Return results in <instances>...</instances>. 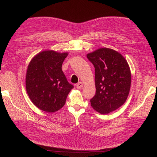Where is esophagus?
Instances as JSON below:
<instances>
[{
	"mask_svg": "<svg viewBox=\"0 0 157 157\" xmlns=\"http://www.w3.org/2000/svg\"><path fill=\"white\" fill-rule=\"evenodd\" d=\"M83 86V83L82 82H80L78 83L77 84V85H76V87H77L78 89H80V88H82Z\"/></svg>",
	"mask_w": 157,
	"mask_h": 157,
	"instance_id": "34e87169",
	"label": "esophagus"
}]
</instances>
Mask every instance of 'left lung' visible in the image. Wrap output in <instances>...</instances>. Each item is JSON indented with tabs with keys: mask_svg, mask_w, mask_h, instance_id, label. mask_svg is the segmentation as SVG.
<instances>
[{
	"mask_svg": "<svg viewBox=\"0 0 157 157\" xmlns=\"http://www.w3.org/2000/svg\"><path fill=\"white\" fill-rule=\"evenodd\" d=\"M95 68L96 94L91 106L101 114H107L124 104L129 94L131 73L126 60L117 51L103 48L87 54Z\"/></svg>",
	"mask_w": 157,
	"mask_h": 157,
	"instance_id": "8db88e82",
	"label": "left lung"
}]
</instances>
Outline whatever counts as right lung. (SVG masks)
<instances>
[{"label":"right lung","mask_w":157,"mask_h":157,"mask_svg":"<svg viewBox=\"0 0 157 157\" xmlns=\"http://www.w3.org/2000/svg\"><path fill=\"white\" fill-rule=\"evenodd\" d=\"M67 55L53 50L43 51L35 56L28 65L27 92L33 104L42 111L54 113L59 110L74 88L61 69Z\"/></svg>","instance_id":"1"}]
</instances>
